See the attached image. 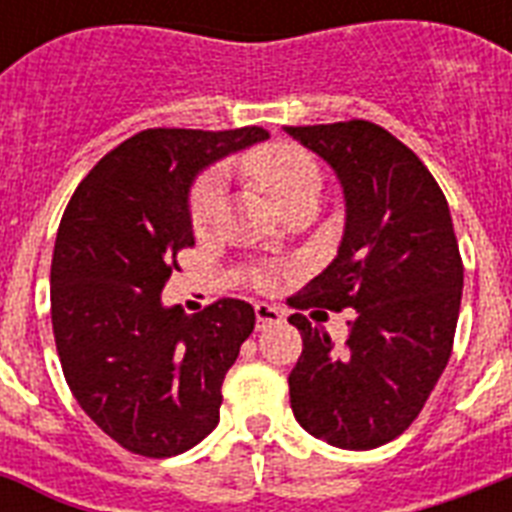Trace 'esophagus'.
Here are the masks:
<instances>
[{
  "label": "esophagus",
  "mask_w": 512,
  "mask_h": 512,
  "mask_svg": "<svg viewBox=\"0 0 512 512\" xmlns=\"http://www.w3.org/2000/svg\"><path fill=\"white\" fill-rule=\"evenodd\" d=\"M255 316H257V329L273 327V324H281V319H284L279 308H273V305H268V303H257Z\"/></svg>",
  "instance_id": "esophagus-1"
}]
</instances>
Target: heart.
I'll return each instance as SVG.
<instances>
[{"instance_id": "obj_1", "label": "heart", "mask_w": 512, "mask_h": 512, "mask_svg": "<svg viewBox=\"0 0 512 512\" xmlns=\"http://www.w3.org/2000/svg\"><path fill=\"white\" fill-rule=\"evenodd\" d=\"M247 170L279 209H284L292 201L303 199V196H316L319 193V167H316L311 156L295 146L263 148L249 159ZM220 196H223V185H220V177L215 172H209L193 185L191 207H188L191 209L193 231H207V225L212 223V217L220 207ZM271 281V273L260 276L263 287H268Z\"/></svg>"}]
</instances>
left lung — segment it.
I'll list each match as a JSON object with an SVG mask.
<instances>
[{
  "label": "left lung",
  "instance_id": "left-lung-1",
  "mask_svg": "<svg viewBox=\"0 0 512 512\" xmlns=\"http://www.w3.org/2000/svg\"><path fill=\"white\" fill-rule=\"evenodd\" d=\"M335 170L345 199L337 257L297 308H353L335 348L292 313L303 353L289 374L295 420L340 449H374L401 436L452 356L462 260L444 193L414 151L377 124L284 127Z\"/></svg>",
  "mask_w": 512,
  "mask_h": 512
}]
</instances>
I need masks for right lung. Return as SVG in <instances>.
I'll return each instance as SVG.
<instances>
[{
  "mask_svg": "<svg viewBox=\"0 0 512 512\" xmlns=\"http://www.w3.org/2000/svg\"><path fill=\"white\" fill-rule=\"evenodd\" d=\"M263 127L143 130L106 154L68 201L50 271L52 332L76 404L116 444L175 457L220 422L223 380L255 308L164 305L177 252L193 247L191 185Z\"/></svg>",
  "mask_w": 512,
  "mask_h": 512,
  "instance_id": "right-lung-1",
  "label": "right lung"
}]
</instances>
